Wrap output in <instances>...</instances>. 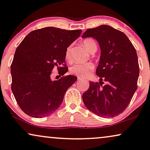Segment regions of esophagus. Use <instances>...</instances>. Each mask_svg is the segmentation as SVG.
<instances>
[{
  "label": "esophagus",
  "instance_id": "obj_1",
  "mask_svg": "<svg viewBox=\"0 0 150 150\" xmlns=\"http://www.w3.org/2000/svg\"><path fill=\"white\" fill-rule=\"evenodd\" d=\"M77 79H78V80H81V79H82V78H81V77H77Z\"/></svg>",
  "mask_w": 150,
  "mask_h": 150
}]
</instances>
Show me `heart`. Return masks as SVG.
<instances>
[{"label":"heart","mask_w":150,"mask_h":150,"mask_svg":"<svg viewBox=\"0 0 150 150\" xmlns=\"http://www.w3.org/2000/svg\"><path fill=\"white\" fill-rule=\"evenodd\" d=\"M83 45L90 52H96L97 50V44L93 39H88L83 41ZM71 46H69L66 48L65 52V59L68 62H71ZM94 70L93 64L88 62L85 64H75L70 68V72L73 75H77V77L85 78L88 77Z\"/></svg>","instance_id":"heart-1"}]
</instances>
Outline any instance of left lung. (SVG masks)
I'll use <instances>...</instances> for the list:
<instances>
[{"label": "left lung", "instance_id": "left-lung-1", "mask_svg": "<svg viewBox=\"0 0 150 150\" xmlns=\"http://www.w3.org/2000/svg\"><path fill=\"white\" fill-rule=\"evenodd\" d=\"M92 37L99 43L101 55L96 74L100 83L90 81L82 95L87 109L102 117L122 113L137 89L139 65L136 49L120 30L107 25L88 29L82 38ZM104 79L107 84L102 86Z\"/></svg>", "mask_w": 150, "mask_h": 150}]
</instances>
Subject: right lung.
<instances>
[{
    "instance_id": "right-lung-1",
    "label": "right lung",
    "mask_w": 150,
    "mask_h": 150,
    "mask_svg": "<svg viewBox=\"0 0 150 150\" xmlns=\"http://www.w3.org/2000/svg\"><path fill=\"white\" fill-rule=\"evenodd\" d=\"M81 30H66L47 27L32 31L17 47L11 65L12 91L19 107L26 114L42 117L54 112L67 89L77 77L66 75L51 79L54 67L68 71L66 48L80 36Z\"/></svg>"
}]
</instances>
